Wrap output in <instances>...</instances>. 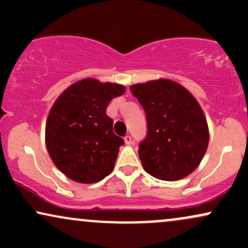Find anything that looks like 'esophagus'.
Listing matches in <instances>:
<instances>
[{"mask_svg": "<svg viewBox=\"0 0 248 248\" xmlns=\"http://www.w3.org/2000/svg\"><path fill=\"white\" fill-rule=\"evenodd\" d=\"M124 143H126V144H130L133 142V139H132V136H130V135L124 136Z\"/></svg>", "mask_w": 248, "mask_h": 248, "instance_id": "esophagus-1", "label": "esophagus"}]
</instances>
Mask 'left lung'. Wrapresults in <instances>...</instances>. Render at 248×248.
I'll return each mask as SVG.
<instances>
[{
    "label": "left lung",
    "instance_id": "1",
    "mask_svg": "<svg viewBox=\"0 0 248 248\" xmlns=\"http://www.w3.org/2000/svg\"><path fill=\"white\" fill-rule=\"evenodd\" d=\"M130 91L146 113L147 135L139 144L144 170L163 181L191 173L209 144L206 119L197 100L168 79L133 85Z\"/></svg>",
    "mask_w": 248,
    "mask_h": 248
}]
</instances>
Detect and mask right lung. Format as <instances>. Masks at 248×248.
Returning <instances> with one entry per match:
<instances>
[{
	"instance_id": "right-lung-1",
	"label": "right lung",
	"mask_w": 248,
	"mask_h": 248,
	"mask_svg": "<svg viewBox=\"0 0 248 248\" xmlns=\"http://www.w3.org/2000/svg\"><path fill=\"white\" fill-rule=\"evenodd\" d=\"M122 85L84 79L65 90L50 110L45 127L46 148L55 166L79 183H95L114 168L124 139L113 133L106 114Z\"/></svg>"
}]
</instances>
